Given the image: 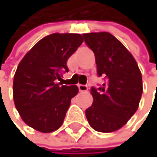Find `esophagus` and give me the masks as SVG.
Masks as SVG:
<instances>
[{
	"label": "esophagus",
	"mask_w": 157,
	"mask_h": 157,
	"mask_svg": "<svg viewBox=\"0 0 157 157\" xmlns=\"http://www.w3.org/2000/svg\"><path fill=\"white\" fill-rule=\"evenodd\" d=\"M78 87L79 91H87V89H88V86L85 84H78Z\"/></svg>",
	"instance_id": "34e87169"
}]
</instances>
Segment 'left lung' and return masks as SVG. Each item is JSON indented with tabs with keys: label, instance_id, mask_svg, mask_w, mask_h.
<instances>
[{
	"label": "left lung",
	"instance_id": "obj_1",
	"mask_svg": "<svg viewBox=\"0 0 157 157\" xmlns=\"http://www.w3.org/2000/svg\"><path fill=\"white\" fill-rule=\"evenodd\" d=\"M95 56L98 77L104 83L92 86V105L85 110L91 128L111 133L122 128L139 107L143 93L142 74L132 54L108 32L82 34Z\"/></svg>",
	"mask_w": 157,
	"mask_h": 157
}]
</instances>
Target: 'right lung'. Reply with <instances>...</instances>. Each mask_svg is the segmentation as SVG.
Here are the masks:
<instances>
[{
	"label": "right lung",
	"mask_w": 157,
	"mask_h": 157,
	"mask_svg": "<svg viewBox=\"0 0 157 157\" xmlns=\"http://www.w3.org/2000/svg\"><path fill=\"white\" fill-rule=\"evenodd\" d=\"M83 42L80 34H50L23 57L13 78V101L25 124L42 133L59 129L77 85H63L67 61Z\"/></svg>",
	"instance_id": "add662e5"
}]
</instances>
